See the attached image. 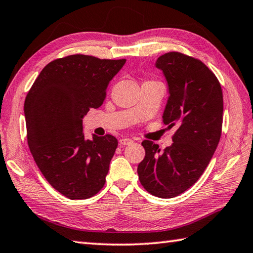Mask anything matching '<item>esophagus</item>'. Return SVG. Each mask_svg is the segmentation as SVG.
Here are the masks:
<instances>
[{
    "mask_svg": "<svg viewBox=\"0 0 253 253\" xmlns=\"http://www.w3.org/2000/svg\"><path fill=\"white\" fill-rule=\"evenodd\" d=\"M132 142V139H130V138H122L121 140H119V144H121L122 146H126V145H129V144H131Z\"/></svg>",
    "mask_w": 253,
    "mask_h": 253,
    "instance_id": "34e87169",
    "label": "esophagus"
}]
</instances>
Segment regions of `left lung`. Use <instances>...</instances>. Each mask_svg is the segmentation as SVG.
Wrapping results in <instances>:
<instances>
[{
  "mask_svg": "<svg viewBox=\"0 0 253 253\" xmlns=\"http://www.w3.org/2000/svg\"><path fill=\"white\" fill-rule=\"evenodd\" d=\"M156 67L163 71L169 90L163 121L176 131L171 146L164 151L154 141L141 142L146 154L137 172L149 194L173 198L198 180L217 149L222 128V89L203 62L182 53L162 55Z\"/></svg>",
  "mask_w": 253,
  "mask_h": 253,
  "instance_id": "1",
  "label": "left lung"
}]
</instances>
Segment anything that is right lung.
<instances>
[{"mask_svg":"<svg viewBox=\"0 0 253 253\" xmlns=\"http://www.w3.org/2000/svg\"><path fill=\"white\" fill-rule=\"evenodd\" d=\"M126 59L70 55L48 63L25 98L27 144L54 189L87 199L106 181L118 141L112 135L85 139L83 117L102 106L109 82Z\"/></svg>","mask_w":253,"mask_h":253,"instance_id":"1","label":"right lung"}]
</instances>
